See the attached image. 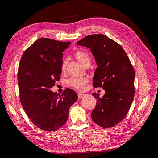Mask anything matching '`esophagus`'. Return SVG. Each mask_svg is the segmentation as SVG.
I'll return each instance as SVG.
<instances>
[{
  "instance_id": "esophagus-1",
  "label": "esophagus",
  "mask_w": 158,
  "mask_h": 158,
  "mask_svg": "<svg viewBox=\"0 0 158 158\" xmlns=\"http://www.w3.org/2000/svg\"><path fill=\"white\" fill-rule=\"evenodd\" d=\"M85 95V94L84 93H82V92H80L78 94V99H82L83 98L84 96Z\"/></svg>"
}]
</instances>
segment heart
<instances>
[{"label":"heart","instance_id":"b5f03b06","mask_svg":"<svg viewBox=\"0 0 158 158\" xmlns=\"http://www.w3.org/2000/svg\"><path fill=\"white\" fill-rule=\"evenodd\" d=\"M76 58L80 62V63L83 64L86 63L87 61H89V56L86 52L84 51L78 50L76 51L74 53ZM66 68V62H63L62 64V70H64ZM86 82V79L83 78H75L73 77L68 80V83L72 87L78 89H82L84 87V84Z\"/></svg>","mask_w":158,"mask_h":158}]
</instances>
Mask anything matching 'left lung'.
Segmentation results:
<instances>
[{"label": "left lung", "instance_id": "1", "mask_svg": "<svg viewBox=\"0 0 158 158\" xmlns=\"http://www.w3.org/2000/svg\"><path fill=\"white\" fill-rule=\"evenodd\" d=\"M88 47L95 57L98 67L93 78L94 88H102V98L97 99L92 118L103 128L116 126L125 118L135 96V70L123 47L103 34L89 35L77 42Z\"/></svg>", "mask_w": 158, "mask_h": 158}]
</instances>
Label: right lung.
<instances>
[{
	"instance_id": "obj_1",
	"label": "right lung",
	"mask_w": 158,
	"mask_h": 158,
	"mask_svg": "<svg viewBox=\"0 0 158 158\" xmlns=\"http://www.w3.org/2000/svg\"><path fill=\"white\" fill-rule=\"evenodd\" d=\"M70 43L40 38L24 51L20 62L18 82L22 106L31 121L45 131L63 127L78 99L72 89L66 88L59 96L50 90L60 79L63 52Z\"/></svg>"
}]
</instances>
